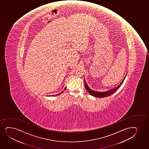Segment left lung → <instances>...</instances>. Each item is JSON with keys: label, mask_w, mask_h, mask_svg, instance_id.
Listing matches in <instances>:
<instances>
[{"label": "left lung", "mask_w": 149, "mask_h": 149, "mask_svg": "<svg viewBox=\"0 0 149 149\" xmlns=\"http://www.w3.org/2000/svg\"><path fill=\"white\" fill-rule=\"evenodd\" d=\"M125 77H126V76H125V77L123 79L122 81L121 82V84H120L119 86H118L117 87L113 88V89H111V90H110V91H106V92H99V91H93V90L91 89V88L88 86L87 84L86 83V81H85V79H84V84H85V88H86V89L89 93V94H91V95L93 96H95V97H96L103 98L105 97H107V96H108L111 95L112 94H113L114 93H115V92L119 88V87L121 86L122 84H123V81H124Z\"/></svg>", "instance_id": "obj_1"}]
</instances>
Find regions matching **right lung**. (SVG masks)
Returning a JSON list of instances; mask_svg holds the SVG:
<instances>
[{"label":"right lung","mask_w":149,"mask_h":149,"mask_svg":"<svg viewBox=\"0 0 149 149\" xmlns=\"http://www.w3.org/2000/svg\"><path fill=\"white\" fill-rule=\"evenodd\" d=\"M65 89H66V87H65ZM63 93V91H62V93H58V94H56V95H51V96H58V95H60V94H61V93Z\"/></svg>","instance_id":"right-lung-1"}]
</instances>
